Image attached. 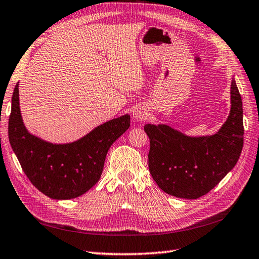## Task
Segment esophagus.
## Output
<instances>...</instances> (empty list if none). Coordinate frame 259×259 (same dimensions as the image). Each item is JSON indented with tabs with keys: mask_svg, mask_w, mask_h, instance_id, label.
<instances>
[{
	"mask_svg": "<svg viewBox=\"0 0 259 259\" xmlns=\"http://www.w3.org/2000/svg\"><path fill=\"white\" fill-rule=\"evenodd\" d=\"M133 117L135 120L142 121V120L146 119V117H148V111H145V109H143V108H139L133 113Z\"/></svg>",
	"mask_w": 259,
	"mask_h": 259,
	"instance_id": "34e87169",
	"label": "esophagus"
}]
</instances>
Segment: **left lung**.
<instances>
[{
    "label": "left lung",
    "mask_w": 259,
    "mask_h": 259,
    "mask_svg": "<svg viewBox=\"0 0 259 259\" xmlns=\"http://www.w3.org/2000/svg\"><path fill=\"white\" fill-rule=\"evenodd\" d=\"M231 108L215 134L188 136L165 124H146L149 170L171 196L196 199L212 190L238 162L243 146L242 101L232 77Z\"/></svg>",
    "instance_id": "left-lung-1"
}]
</instances>
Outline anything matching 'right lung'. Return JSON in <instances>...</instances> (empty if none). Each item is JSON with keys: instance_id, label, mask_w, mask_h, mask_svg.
Wrapping results in <instances>:
<instances>
[{"instance_id": "obj_1", "label": "right lung", "mask_w": 259, "mask_h": 259, "mask_svg": "<svg viewBox=\"0 0 259 259\" xmlns=\"http://www.w3.org/2000/svg\"><path fill=\"white\" fill-rule=\"evenodd\" d=\"M130 125V115H123L97 126L74 142H47L29 133L23 124L18 82L9 118V141L33 186L53 199H71L98 183L107 152Z\"/></svg>"}]
</instances>
